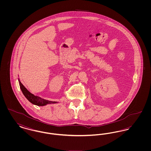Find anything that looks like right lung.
Masks as SVG:
<instances>
[{"instance_id": "right-lung-1", "label": "right lung", "mask_w": 151, "mask_h": 151, "mask_svg": "<svg viewBox=\"0 0 151 151\" xmlns=\"http://www.w3.org/2000/svg\"><path fill=\"white\" fill-rule=\"evenodd\" d=\"M18 80H19V86H20L22 93L24 95V96L27 98V99L30 102L33 104V105L40 106H45L47 104H52L58 103L57 102H55V101L46 100L43 99L38 96H35L33 94L31 93L29 91L23 86V84L21 83L19 78L18 79Z\"/></svg>"}]
</instances>
